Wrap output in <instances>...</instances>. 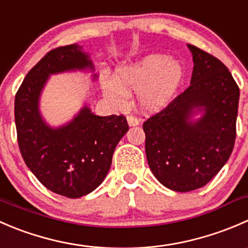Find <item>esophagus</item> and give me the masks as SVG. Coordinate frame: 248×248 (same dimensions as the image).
Masks as SVG:
<instances>
[{
	"mask_svg": "<svg viewBox=\"0 0 248 248\" xmlns=\"http://www.w3.org/2000/svg\"><path fill=\"white\" fill-rule=\"evenodd\" d=\"M126 119H127V124H129L130 126H136V125L140 124V121L135 116H127Z\"/></svg>",
	"mask_w": 248,
	"mask_h": 248,
	"instance_id": "34e87169",
	"label": "esophagus"
}]
</instances>
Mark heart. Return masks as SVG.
Masks as SVG:
<instances>
[{
    "label": "heart",
    "mask_w": 248,
    "mask_h": 248,
    "mask_svg": "<svg viewBox=\"0 0 248 248\" xmlns=\"http://www.w3.org/2000/svg\"><path fill=\"white\" fill-rule=\"evenodd\" d=\"M183 78L185 68L178 61H170L168 56L153 54L119 70L116 82H106L105 93L114 104L122 105L126 94L142 90L141 107L147 111H155L175 96Z\"/></svg>",
    "instance_id": "1"
}]
</instances>
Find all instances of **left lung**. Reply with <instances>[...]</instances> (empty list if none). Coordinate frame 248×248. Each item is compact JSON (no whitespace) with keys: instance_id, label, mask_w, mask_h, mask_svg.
I'll use <instances>...</instances> for the list:
<instances>
[{"instance_id":"obj_1","label":"left lung","mask_w":248,"mask_h":248,"mask_svg":"<svg viewBox=\"0 0 248 248\" xmlns=\"http://www.w3.org/2000/svg\"><path fill=\"white\" fill-rule=\"evenodd\" d=\"M190 85L143 123L146 155L156 180L176 192L207 185L234 148L240 89L227 66L198 46ZM204 112L193 122L194 109Z\"/></svg>"}]
</instances>
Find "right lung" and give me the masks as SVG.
Segmentation results:
<instances>
[{"mask_svg": "<svg viewBox=\"0 0 248 248\" xmlns=\"http://www.w3.org/2000/svg\"><path fill=\"white\" fill-rule=\"evenodd\" d=\"M93 68L76 44L51 49L29 71L16 94L14 117L20 153L42 185L62 197L80 198L106 177L116 146L129 130L126 118L100 117L84 107L71 123L51 129L38 112V99L49 75Z\"/></svg>", "mask_w": 248, "mask_h": 248, "instance_id": "1", "label": "right lung"}]
</instances>
